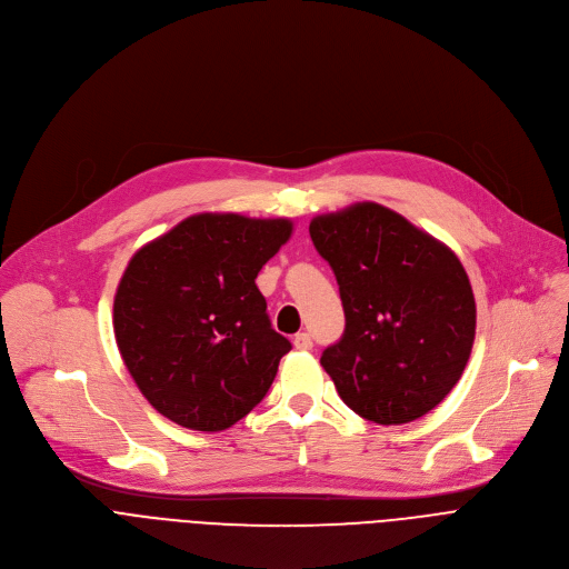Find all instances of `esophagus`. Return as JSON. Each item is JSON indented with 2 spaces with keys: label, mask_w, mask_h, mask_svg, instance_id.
Instances as JSON below:
<instances>
[{
  "label": "esophagus",
  "mask_w": 569,
  "mask_h": 569,
  "mask_svg": "<svg viewBox=\"0 0 569 569\" xmlns=\"http://www.w3.org/2000/svg\"><path fill=\"white\" fill-rule=\"evenodd\" d=\"M292 345H295V349H299V351H310V349H312V338H310L308 333H297L295 340H292Z\"/></svg>",
  "instance_id": "1"
}]
</instances>
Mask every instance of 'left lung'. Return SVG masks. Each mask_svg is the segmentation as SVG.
<instances>
[{
    "mask_svg": "<svg viewBox=\"0 0 569 569\" xmlns=\"http://www.w3.org/2000/svg\"><path fill=\"white\" fill-rule=\"evenodd\" d=\"M312 246L336 272L347 327L321 367L367 421L410 423L461 378L475 342L468 274L443 242L400 213L358 202L310 222Z\"/></svg>",
    "mask_w": 569,
    "mask_h": 569,
    "instance_id": "1",
    "label": "left lung"
}]
</instances>
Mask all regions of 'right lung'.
I'll use <instances>...</instances> for the list:
<instances>
[{"mask_svg":"<svg viewBox=\"0 0 569 569\" xmlns=\"http://www.w3.org/2000/svg\"><path fill=\"white\" fill-rule=\"evenodd\" d=\"M290 233L288 218L198 213L134 252L114 295V338L159 415L220 432L263 400L290 342L257 277Z\"/></svg>","mask_w":569,"mask_h":569,"instance_id":"obj_1","label":"right lung"}]
</instances>
